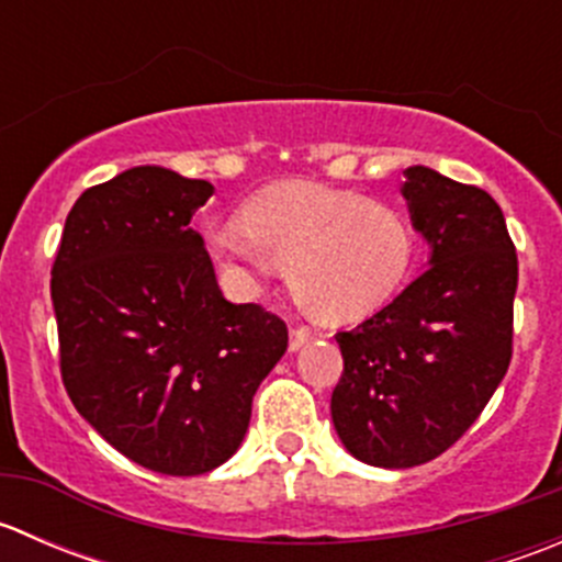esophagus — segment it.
I'll use <instances>...</instances> for the list:
<instances>
[{"instance_id":"1","label":"esophagus","mask_w":562,"mask_h":562,"mask_svg":"<svg viewBox=\"0 0 562 562\" xmlns=\"http://www.w3.org/2000/svg\"><path fill=\"white\" fill-rule=\"evenodd\" d=\"M315 337V328L310 326H293L291 328V350H299L302 345H307Z\"/></svg>"}]
</instances>
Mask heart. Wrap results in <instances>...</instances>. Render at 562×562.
<instances>
[{
  "instance_id": "b5f03b06",
  "label": "heart",
  "mask_w": 562,
  "mask_h": 562,
  "mask_svg": "<svg viewBox=\"0 0 562 562\" xmlns=\"http://www.w3.org/2000/svg\"><path fill=\"white\" fill-rule=\"evenodd\" d=\"M206 247L247 280L282 266L310 315L345 323L375 313L400 291L418 236L402 209L364 192L277 184L249 198L241 220L214 225Z\"/></svg>"
}]
</instances>
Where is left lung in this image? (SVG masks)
<instances>
[{
  "label": "left lung",
  "mask_w": 562,
  "mask_h": 562,
  "mask_svg": "<svg viewBox=\"0 0 562 562\" xmlns=\"http://www.w3.org/2000/svg\"><path fill=\"white\" fill-rule=\"evenodd\" d=\"M405 173L413 225L432 245L429 269L370 321L337 331L334 429L375 468H413L451 449L514 353L519 263L501 206L432 168Z\"/></svg>",
  "instance_id": "1"
}]
</instances>
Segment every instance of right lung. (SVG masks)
Segmentation results:
<instances>
[{"label":"right lung","mask_w":562,"mask_h":562,"mask_svg":"<svg viewBox=\"0 0 562 562\" xmlns=\"http://www.w3.org/2000/svg\"><path fill=\"white\" fill-rule=\"evenodd\" d=\"M212 192L168 168H130L83 190L50 266L67 396L113 449L166 475L234 457L288 348L280 315L220 293L190 228Z\"/></svg>","instance_id":"add662e5"}]
</instances>
